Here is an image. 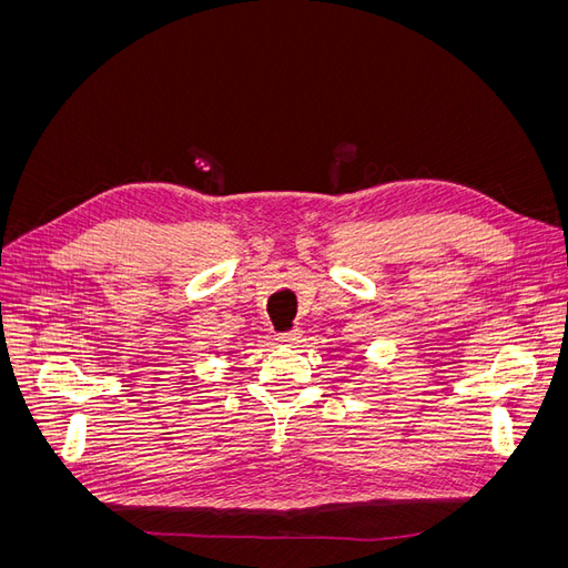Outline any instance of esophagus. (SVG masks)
<instances>
[{
    "label": "esophagus",
    "instance_id": "34e87169",
    "mask_svg": "<svg viewBox=\"0 0 568 568\" xmlns=\"http://www.w3.org/2000/svg\"><path fill=\"white\" fill-rule=\"evenodd\" d=\"M280 343H284V346H296V343L301 341V332H286V334H280L277 336Z\"/></svg>",
    "mask_w": 568,
    "mask_h": 568
}]
</instances>
